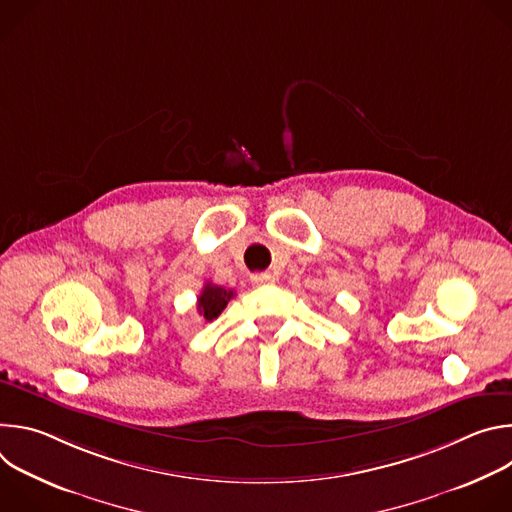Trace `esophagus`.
<instances>
[{
	"label": "esophagus",
	"mask_w": 512,
	"mask_h": 512,
	"mask_svg": "<svg viewBox=\"0 0 512 512\" xmlns=\"http://www.w3.org/2000/svg\"><path fill=\"white\" fill-rule=\"evenodd\" d=\"M251 281L255 285H267V283H275V277L271 273H255L251 275Z\"/></svg>",
	"instance_id": "obj_1"
}]
</instances>
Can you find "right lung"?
<instances>
[{
	"mask_svg": "<svg viewBox=\"0 0 512 512\" xmlns=\"http://www.w3.org/2000/svg\"><path fill=\"white\" fill-rule=\"evenodd\" d=\"M231 298H235L233 289H225L223 285H214L208 281L198 296V312L200 316H204V320L212 322L214 318L221 316Z\"/></svg>",
	"mask_w": 512,
	"mask_h": 512,
	"instance_id": "obj_1",
	"label": "right lung"
}]
</instances>
